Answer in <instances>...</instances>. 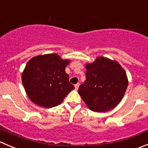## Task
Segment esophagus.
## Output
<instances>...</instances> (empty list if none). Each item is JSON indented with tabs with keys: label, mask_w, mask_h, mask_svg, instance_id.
Returning <instances> with one entry per match:
<instances>
[{
	"label": "esophagus",
	"mask_w": 148,
	"mask_h": 148,
	"mask_svg": "<svg viewBox=\"0 0 148 148\" xmlns=\"http://www.w3.org/2000/svg\"><path fill=\"white\" fill-rule=\"evenodd\" d=\"M79 83H77V84H76V85H74V87H75V90H78V88H79Z\"/></svg>",
	"instance_id": "obj_1"
}]
</instances>
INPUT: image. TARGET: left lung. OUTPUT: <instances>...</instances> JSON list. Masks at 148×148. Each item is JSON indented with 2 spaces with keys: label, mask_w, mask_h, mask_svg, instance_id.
Listing matches in <instances>:
<instances>
[{
  "label": "left lung",
  "mask_w": 148,
  "mask_h": 148,
  "mask_svg": "<svg viewBox=\"0 0 148 148\" xmlns=\"http://www.w3.org/2000/svg\"><path fill=\"white\" fill-rule=\"evenodd\" d=\"M86 79L78 93L90 110L107 112L121 102L128 87L125 70L116 61L99 57L86 65Z\"/></svg>",
  "instance_id": "8db88e82"
}]
</instances>
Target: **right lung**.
<instances>
[{"label":"right lung","mask_w":148,"mask_h":148,"mask_svg":"<svg viewBox=\"0 0 148 148\" xmlns=\"http://www.w3.org/2000/svg\"><path fill=\"white\" fill-rule=\"evenodd\" d=\"M69 60L57 54H47L30 59L22 74L29 99L36 105L51 108L58 105L74 89L65 71Z\"/></svg>","instance_id":"obj_1"}]
</instances>
